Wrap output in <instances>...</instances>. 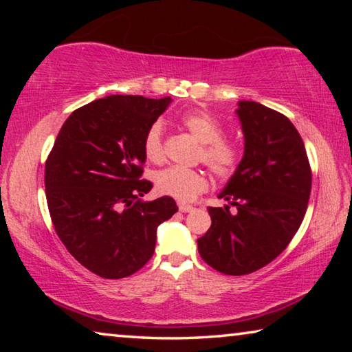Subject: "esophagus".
I'll use <instances>...</instances> for the list:
<instances>
[{
	"mask_svg": "<svg viewBox=\"0 0 352 352\" xmlns=\"http://www.w3.org/2000/svg\"><path fill=\"white\" fill-rule=\"evenodd\" d=\"M178 210H180L182 212H190L194 210V206L186 205V204H178Z\"/></svg>",
	"mask_w": 352,
	"mask_h": 352,
	"instance_id": "1",
	"label": "esophagus"
}]
</instances>
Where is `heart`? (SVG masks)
Listing matches in <instances>:
<instances>
[{
	"label": "heart",
	"mask_w": 352,
	"mask_h": 352,
	"mask_svg": "<svg viewBox=\"0 0 352 352\" xmlns=\"http://www.w3.org/2000/svg\"><path fill=\"white\" fill-rule=\"evenodd\" d=\"M182 124L197 140L201 147L199 160L204 162L217 177H230L237 170L242 160L241 147L234 141L225 140V129L219 119L206 111H192L182 116ZM146 158L151 163H160L164 158L163 127L160 122L147 129L142 141ZM155 188L160 194L175 200L189 201L208 188V178L199 169H184L170 166L153 177Z\"/></svg>",
	"instance_id": "heart-1"
}]
</instances>
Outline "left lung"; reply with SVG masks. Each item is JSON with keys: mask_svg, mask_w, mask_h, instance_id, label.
Instances as JSON below:
<instances>
[{"mask_svg": "<svg viewBox=\"0 0 352 352\" xmlns=\"http://www.w3.org/2000/svg\"><path fill=\"white\" fill-rule=\"evenodd\" d=\"M236 110L245 140L243 157L219 199L208 208L211 226L197 239L208 265L225 275H248L281 254L305 219L312 188L305 142L279 111L253 100Z\"/></svg>", "mask_w": 352, "mask_h": 352, "instance_id": "left-lung-1", "label": "left lung"}]
</instances>
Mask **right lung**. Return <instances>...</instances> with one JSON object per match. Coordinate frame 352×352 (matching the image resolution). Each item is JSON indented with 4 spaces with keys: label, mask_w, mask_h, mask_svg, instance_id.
I'll return each instance as SVG.
<instances>
[{
    "label": "right lung",
    "mask_w": 352,
    "mask_h": 352,
    "mask_svg": "<svg viewBox=\"0 0 352 352\" xmlns=\"http://www.w3.org/2000/svg\"><path fill=\"white\" fill-rule=\"evenodd\" d=\"M170 98L113 94L74 110L45 166L56 233L76 261L98 276L133 275L152 258L157 228L178 211L172 197L141 201L147 129Z\"/></svg>",
    "instance_id": "right-lung-1"
}]
</instances>
